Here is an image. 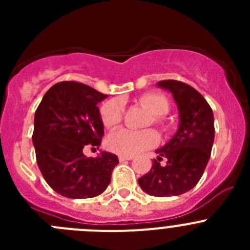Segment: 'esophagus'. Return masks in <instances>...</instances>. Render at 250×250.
<instances>
[{
  "instance_id": "34e87169",
  "label": "esophagus",
  "mask_w": 250,
  "mask_h": 250,
  "mask_svg": "<svg viewBox=\"0 0 250 250\" xmlns=\"http://www.w3.org/2000/svg\"><path fill=\"white\" fill-rule=\"evenodd\" d=\"M132 156H125V155H120L119 156V160L123 163V161H126V160H131Z\"/></svg>"
}]
</instances>
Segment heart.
Returning a JSON list of instances; mask_svg holds the SVG:
<instances>
[{"label": "heart", "instance_id": "obj_1", "mask_svg": "<svg viewBox=\"0 0 250 250\" xmlns=\"http://www.w3.org/2000/svg\"><path fill=\"white\" fill-rule=\"evenodd\" d=\"M139 104L154 116L152 121L158 124L159 118L169 111V101L163 95L149 92L139 98ZM101 121L106 127L119 125L124 115V103L120 99L106 101L101 107ZM159 144L158 132L154 130L132 131L129 129L115 130L106 139V146L119 155L134 156L144 150L151 149Z\"/></svg>", "mask_w": 250, "mask_h": 250}]
</instances>
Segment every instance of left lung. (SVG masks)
Returning a JSON list of instances; mask_svg holds the SVG:
<instances>
[{"label":"left lung","mask_w":250,"mask_h":250,"mask_svg":"<svg viewBox=\"0 0 250 250\" xmlns=\"http://www.w3.org/2000/svg\"><path fill=\"white\" fill-rule=\"evenodd\" d=\"M159 87L171 92L178 106L179 127L175 135L156 150L149 173L138 180L152 196L180 195L193 189L202 178L214 143L213 110L200 92L175 80L159 81ZM167 158L163 167L160 160Z\"/></svg>","instance_id":"8db88e82"}]
</instances>
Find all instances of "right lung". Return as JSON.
Returning <instances> with one entry per match:
<instances>
[{
    "instance_id": "1",
    "label": "right lung",
    "mask_w": 250,
    "mask_h": 250,
    "mask_svg": "<svg viewBox=\"0 0 250 250\" xmlns=\"http://www.w3.org/2000/svg\"><path fill=\"white\" fill-rule=\"evenodd\" d=\"M107 95L85 83L62 81L45 94L35 112L32 143L37 165L57 194L71 199L100 195L119 164L115 154L83 155V147L99 149L104 136L98 104Z\"/></svg>"
}]
</instances>
